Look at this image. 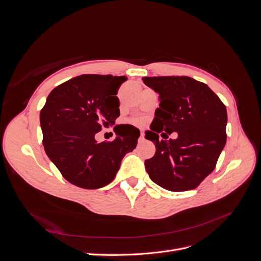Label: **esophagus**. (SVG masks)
I'll use <instances>...</instances> for the list:
<instances>
[{
  "label": "esophagus",
  "mask_w": 261,
  "mask_h": 261,
  "mask_svg": "<svg viewBox=\"0 0 261 261\" xmlns=\"http://www.w3.org/2000/svg\"><path fill=\"white\" fill-rule=\"evenodd\" d=\"M144 140H145V136H144V134L141 133L140 136H139V139H138V143H143Z\"/></svg>",
  "instance_id": "esophagus-1"
}]
</instances>
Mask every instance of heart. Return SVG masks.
<instances>
[{
	"mask_svg": "<svg viewBox=\"0 0 261 261\" xmlns=\"http://www.w3.org/2000/svg\"><path fill=\"white\" fill-rule=\"evenodd\" d=\"M135 122H136V123H138V124H143V121H141V120H136Z\"/></svg>",
	"mask_w": 261,
	"mask_h": 261,
	"instance_id": "b5f03b06",
	"label": "heart"
}]
</instances>
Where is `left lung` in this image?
<instances>
[{"label":"left lung","mask_w":261,"mask_h":261,"mask_svg":"<svg viewBox=\"0 0 261 261\" xmlns=\"http://www.w3.org/2000/svg\"><path fill=\"white\" fill-rule=\"evenodd\" d=\"M159 93V108L146 138L155 153L145 161L155 184L172 192L196 188L215 170L226 143V108L209 87L187 76L144 77ZM173 131L176 140L168 138Z\"/></svg>","instance_id":"8db88e82"}]
</instances>
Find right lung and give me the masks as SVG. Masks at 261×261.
Wrapping results in <instances>:
<instances>
[{"label":"right lung","mask_w":261,"mask_h":261,"mask_svg":"<svg viewBox=\"0 0 261 261\" xmlns=\"http://www.w3.org/2000/svg\"><path fill=\"white\" fill-rule=\"evenodd\" d=\"M126 81V76L82 75L61 84L46 98L40 112L45 153L75 186L97 189L111 183L124 155L136 148L140 132L132 125L112 141L98 144L94 139L120 116L116 94Z\"/></svg>","instance_id":"obj_1"}]
</instances>
